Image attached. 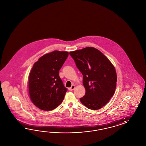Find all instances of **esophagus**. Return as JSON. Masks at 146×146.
<instances>
[{
	"mask_svg": "<svg viewBox=\"0 0 146 146\" xmlns=\"http://www.w3.org/2000/svg\"><path fill=\"white\" fill-rule=\"evenodd\" d=\"M75 86H74V85H72V86H71V87H70V88H69V90H71V91H72V90H73L74 89V88H75Z\"/></svg>",
	"mask_w": 146,
	"mask_h": 146,
	"instance_id": "obj_1",
	"label": "esophagus"
}]
</instances>
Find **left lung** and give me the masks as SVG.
Instances as JSON below:
<instances>
[{
	"label": "left lung",
	"mask_w": 146,
	"mask_h": 146,
	"mask_svg": "<svg viewBox=\"0 0 146 146\" xmlns=\"http://www.w3.org/2000/svg\"><path fill=\"white\" fill-rule=\"evenodd\" d=\"M70 54L83 75L86 93L80 101L89 109H100L115 94L117 79L115 67L105 55L93 47L71 51Z\"/></svg>",
	"instance_id": "left-lung-1"
}]
</instances>
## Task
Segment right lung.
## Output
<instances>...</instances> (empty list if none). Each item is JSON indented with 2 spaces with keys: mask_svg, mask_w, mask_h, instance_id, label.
Segmentation results:
<instances>
[{
  "mask_svg": "<svg viewBox=\"0 0 146 146\" xmlns=\"http://www.w3.org/2000/svg\"><path fill=\"white\" fill-rule=\"evenodd\" d=\"M68 52L56 50L46 53L34 63L28 77L29 95L40 110H52L62 103L67 89L59 72Z\"/></svg>",
  "mask_w": 146,
  "mask_h": 146,
  "instance_id": "obj_1",
  "label": "right lung"
}]
</instances>
